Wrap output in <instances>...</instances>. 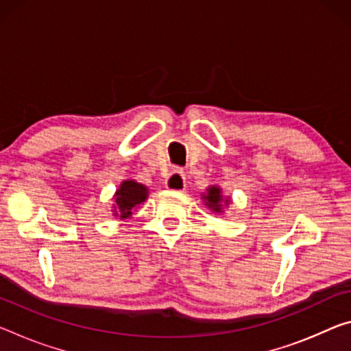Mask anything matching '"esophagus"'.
I'll return each mask as SVG.
<instances>
[{"mask_svg": "<svg viewBox=\"0 0 351 351\" xmlns=\"http://www.w3.org/2000/svg\"><path fill=\"white\" fill-rule=\"evenodd\" d=\"M165 187L170 189V191H184L186 189V176L184 171L180 169H175L171 171L170 176L167 178Z\"/></svg>", "mask_w": 351, "mask_h": 351, "instance_id": "1", "label": "esophagus"}]
</instances>
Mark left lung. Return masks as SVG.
Listing matches in <instances>:
<instances>
[{"mask_svg": "<svg viewBox=\"0 0 351 351\" xmlns=\"http://www.w3.org/2000/svg\"><path fill=\"white\" fill-rule=\"evenodd\" d=\"M204 199H206V202H208L206 204H208L210 209L215 210V213H221V204H220L221 195H220V189L210 187L209 192H208V195L204 197ZM225 203H228V199H226Z\"/></svg>", "mask_w": 351, "mask_h": 351, "instance_id": "left-lung-1", "label": "left lung"}]
</instances>
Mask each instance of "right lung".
I'll use <instances>...</instances> for the list:
<instances>
[{
	"label": "right lung",
	"mask_w": 351,
	"mask_h": 351,
	"mask_svg": "<svg viewBox=\"0 0 351 351\" xmlns=\"http://www.w3.org/2000/svg\"><path fill=\"white\" fill-rule=\"evenodd\" d=\"M147 195L148 191L145 186L136 181H125L115 193V204L119 209V213L115 210V214H120V219H128L137 204L145 202Z\"/></svg>",
	"instance_id": "add662e5"
}]
</instances>
